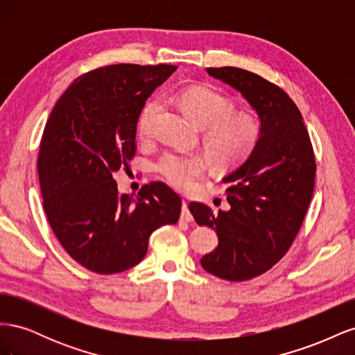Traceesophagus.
<instances>
[{
    "instance_id": "34e87169",
    "label": "esophagus",
    "mask_w": 355,
    "mask_h": 355,
    "mask_svg": "<svg viewBox=\"0 0 355 355\" xmlns=\"http://www.w3.org/2000/svg\"><path fill=\"white\" fill-rule=\"evenodd\" d=\"M180 219L185 220V222H192L194 220V218H192V214L188 209V202L184 200L182 201V213H180Z\"/></svg>"
}]
</instances>
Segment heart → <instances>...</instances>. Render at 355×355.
<instances>
[{
	"label": "heart",
	"mask_w": 355,
	"mask_h": 355,
	"mask_svg": "<svg viewBox=\"0 0 355 355\" xmlns=\"http://www.w3.org/2000/svg\"><path fill=\"white\" fill-rule=\"evenodd\" d=\"M175 101L188 116L202 128V142L213 161L220 167H231L249 157L259 142L261 125L249 114H234L232 103L223 96L206 89H185L175 94ZM159 101L149 102L139 120V132H153ZM207 170V158L198 153L168 151L158 159L157 171L168 184L189 189Z\"/></svg>",
	"instance_id": "1"
}]
</instances>
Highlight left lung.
<instances>
[{
    "mask_svg": "<svg viewBox=\"0 0 355 355\" xmlns=\"http://www.w3.org/2000/svg\"><path fill=\"white\" fill-rule=\"evenodd\" d=\"M206 72L237 90L259 118V142L222 179L231 185L230 210L189 204L196 222L219 239L201 266L223 280L244 282L270 270L292 245L313 197L314 153L302 114L280 87L240 68Z\"/></svg>",
    "mask_w": 355,
    "mask_h": 355,
    "instance_id": "left-lung-1",
    "label": "left lung"
}]
</instances>
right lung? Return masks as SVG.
<instances>
[{
    "label": "right lung",
    "instance_id": "1",
    "mask_svg": "<svg viewBox=\"0 0 355 355\" xmlns=\"http://www.w3.org/2000/svg\"><path fill=\"white\" fill-rule=\"evenodd\" d=\"M173 65H111L75 80L53 108L38 154L50 227L73 261L98 274L141 262L151 234L176 223L182 202L163 182L118 194L114 173L135 155L146 99Z\"/></svg>",
    "mask_w": 355,
    "mask_h": 355
}]
</instances>
